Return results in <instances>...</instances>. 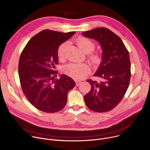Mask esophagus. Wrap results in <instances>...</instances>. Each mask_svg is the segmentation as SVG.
I'll return each mask as SVG.
<instances>
[{"instance_id":"1","label":"esophagus","mask_w":150,"mask_h":150,"mask_svg":"<svg viewBox=\"0 0 150 150\" xmlns=\"http://www.w3.org/2000/svg\"><path fill=\"white\" fill-rule=\"evenodd\" d=\"M75 82H76V86H79V85L80 84V82H81V81H76Z\"/></svg>"}]
</instances>
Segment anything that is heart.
Masks as SVG:
<instances>
[{"instance_id":"b5f03b06","label":"heart","mask_w":150,"mask_h":150,"mask_svg":"<svg viewBox=\"0 0 150 150\" xmlns=\"http://www.w3.org/2000/svg\"><path fill=\"white\" fill-rule=\"evenodd\" d=\"M76 42L78 47L85 53L92 52L96 46L95 43L92 40L83 37L78 38ZM68 46L69 43L68 42H64L59 46L57 56L60 60H63L65 58ZM91 59L93 62L97 63L100 61V57L97 53H94L91 55ZM63 71L67 75L73 78L81 79L88 74L90 72V67L87 64L83 63H70L64 67Z\"/></svg>"}]
</instances>
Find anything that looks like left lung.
Instances as JSON below:
<instances>
[{
    "label": "left lung",
    "mask_w": 150,
    "mask_h": 150,
    "mask_svg": "<svg viewBox=\"0 0 150 150\" xmlns=\"http://www.w3.org/2000/svg\"><path fill=\"white\" fill-rule=\"evenodd\" d=\"M83 36L97 40L102 51V60L94 74L101 81L88 79L91 88L84 96L85 104L96 112L112 110L124 97L131 79L129 54L121 38L104 27L84 31Z\"/></svg>",
    "instance_id": "left-lung-1"
}]
</instances>
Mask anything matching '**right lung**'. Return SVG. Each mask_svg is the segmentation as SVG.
I'll return each instance as SVG.
<instances>
[{"instance_id":"obj_1","label":"right lung","mask_w":150,"mask_h":150,"mask_svg":"<svg viewBox=\"0 0 150 150\" xmlns=\"http://www.w3.org/2000/svg\"><path fill=\"white\" fill-rule=\"evenodd\" d=\"M75 33L42 30L29 40L21 53L18 66L21 88L30 103L40 111L62 110L68 92L75 86V81L65 74L54 79L58 47Z\"/></svg>"}]
</instances>
